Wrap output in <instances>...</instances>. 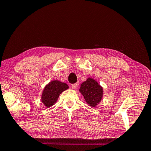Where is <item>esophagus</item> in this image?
Masks as SVG:
<instances>
[{
	"instance_id": "34e87169",
	"label": "esophagus",
	"mask_w": 151,
	"mask_h": 151,
	"mask_svg": "<svg viewBox=\"0 0 151 151\" xmlns=\"http://www.w3.org/2000/svg\"><path fill=\"white\" fill-rule=\"evenodd\" d=\"M78 83H74V84H72V85H71V88H72L73 89H76V88H77V87H78Z\"/></svg>"
}]
</instances>
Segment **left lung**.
Instances as JSON below:
<instances>
[{
    "label": "left lung",
    "mask_w": 151,
    "mask_h": 151,
    "mask_svg": "<svg viewBox=\"0 0 151 151\" xmlns=\"http://www.w3.org/2000/svg\"><path fill=\"white\" fill-rule=\"evenodd\" d=\"M79 91L89 106L96 107L101 102L104 96V89L93 78H88L80 85Z\"/></svg>",
    "instance_id": "1"
}]
</instances>
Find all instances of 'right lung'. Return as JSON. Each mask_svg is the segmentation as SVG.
Wrapping results in <instances>:
<instances>
[{
  "label": "right lung",
  "instance_id": "1",
  "mask_svg": "<svg viewBox=\"0 0 151 151\" xmlns=\"http://www.w3.org/2000/svg\"><path fill=\"white\" fill-rule=\"evenodd\" d=\"M68 88L67 83L58 80L50 81L42 91L41 101L46 107H52L57 102L60 95Z\"/></svg>",
  "mask_w": 151,
  "mask_h": 151
}]
</instances>
